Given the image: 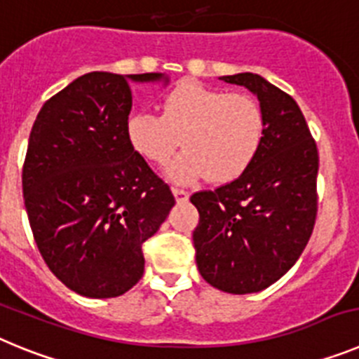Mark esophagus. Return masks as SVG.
I'll list each match as a JSON object with an SVG mask.
<instances>
[{
  "mask_svg": "<svg viewBox=\"0 0 359 359\" xmlns=\"http://www.w3.org/2000/svg\"><path fill=\"white\" fill-rule=\"evenodd\" d=\"M172 192H174V198H176L177 203H183V201H187V199H189V190L172 187Z\"/></svg>",
  "mask_w": 359,
  "mask_h": 359,
  "instance_id": "obj_1",
  "label": "esophagus"
}]
</instances>
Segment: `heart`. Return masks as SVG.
<instances>
[{"mask_svg":"<svg viewBox=\"0 0 359 359\" xmlns=\"http://www.w3.org/2000/svg\"><path fill=\"white\" fill-rule=\"evenodd\" d=\"M161 109L163 115L142 111L129 116L128 138L145 160L165 165L183 136L187 149L169 167L176 182H192L205 174L212 182H230L261 151L264 111L252 95L185 81L165 95Z\"/></svg>","mask_w":359,"mask_h":359,"instance_id":"b5f03b06","label":"heart"}]
</instances>
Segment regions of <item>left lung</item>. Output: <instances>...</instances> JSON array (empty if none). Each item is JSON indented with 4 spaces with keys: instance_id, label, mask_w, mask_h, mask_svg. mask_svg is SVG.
I'll return each instance as SVG.
<instances>
[{
    "instance_id": "1",
    "label": "left lung",
    "mask_w": 359,
    "mask_h": 359,
    "mask_svg": "<svg viewBox=\"0 0 359 359\" xmlns=\"http://www.w3.org/2000/svg\"><path fill=\"white\" fill-rule=\"evenodd\" d=\"M264 111L261 151L239 177L190 201L199 212L196 262L210 286L246 294L266 290L302 255L318 212V149L293 98L257 73L226 75Z\"/></svg>"
}]
</instances>
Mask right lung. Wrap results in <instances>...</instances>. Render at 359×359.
I'll use <instances>...</instances> for the list:
<instances>
[{"label":"right lung","instance_id":"1","mask_svg":"<svg viewBox=\"0 0 359 359\" xmlns=\"http://www.w3.org/2000/svg\"><path fill=\"white\" fill-rule=\"evenodd\" d=\"M91 72L41 107L23 163V198L53 275L90 298L120 297L144 275L145 241L174 207L170 187L133 149L131 81Z\"/></svg>","mask_w":359,"mask_h":359}]
</instances>
